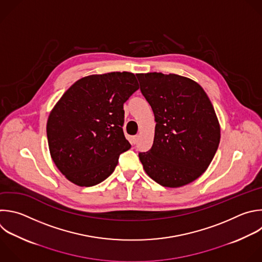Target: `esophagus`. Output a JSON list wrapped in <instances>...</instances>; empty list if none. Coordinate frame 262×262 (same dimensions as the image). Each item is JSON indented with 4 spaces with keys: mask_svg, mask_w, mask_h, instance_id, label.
<instances>
[{
    "mask_svg": "<svg viewBox=\"0 0 262 262\" xmlns=\"http://www.w3.org/2000/svg\"><path fill=\"white\" fill-rule=\"evenodd\" d=\"M138 139H139V136H133V137L130 138V143H132L133 145H135V144L138 142Z\"/></svg>",
    "mask_w": 262,
    "mask_h": 262,
    "instance_id": "obj_1",
    "label": "esophagus"
}]
</instances>
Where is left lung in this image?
<instances>
[{"instance_id": "1", "label": "left lung", "mask_w": 262, "mask_h": 262, "mask_svg": "<svg viewBox=\"0 0 262 262\" xmlns=\"http://www.w3.org/2000/svg\"><path fill=\"white\" fill-rule=\"evenodd\" d=\"M140 89L155 117L152 148L139 153L147 175L164 187L177 188L201 177L220 142L214 107L192 79L176 74H137Z\"/></svg>"}]
</instances>
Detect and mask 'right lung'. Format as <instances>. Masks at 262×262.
Here are the masks:
<instances>
[{"label": "right lung", "mask_w": 262, "mask_h": 262, "mask_svg": "<svg viewBox=\"0 0 262 262\" xmlns=\"http://www.w3.org/2000/svg\"><path fill=\"white\" fill-rule=\"evenodd\" d=\"M139 90L135 74L111 72L76 81L47 120L50 156L75 185L90 187L114 171L119 155L130 148L125 139L123 104Z\"/></svg>", "instance_id": "1"}]
</instances>
